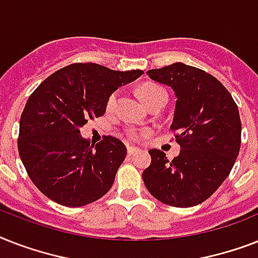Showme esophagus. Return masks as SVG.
I'll list each match as a JSON object with an SVG mask.
<instances>
[{"label":"esophagus","mask_w":258,"mask_h":258,"mask_svg":"<svg viewBox=\"0 0 258 258\" xmlns=\"http://www.w3.org/2000/svg\"><path fill=\"white\" fill-rule=\"evenodd\" d=\"M141 150L138 149V147H133V146H128L127 147V153H128V155H135L137 153H139Z\"/></svg>","instance_id":"34e87169"}]
</instances>
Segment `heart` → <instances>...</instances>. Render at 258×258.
Returning <instances> with one entry per match:
<instances>
[{
	"label": "heart",
	"instance_id": "heart-1",
	"mask_svg": "<svg viewBox=\"0 0 258 258\" xmlns=\"http://www.w3.org/2000/svg\"><path fill=\"white\" fill-rule=\"evenodd\" d=\"M139 93H141L142 99H143L147 104H150V103H151L153 100H155L157 97L162 96V95H166V91L162 88V87L155 86V84H146V86L141 87ZM166 96H167V95H166ZM116 97H117L116 93H112V95L109 96L108 107H112V105L115 104ZM138 137H139V135H138L137 133H133V138H138Z\"/></svg>",
	"mask_w": 258,
	"mask_h": 258
}]
</instances>
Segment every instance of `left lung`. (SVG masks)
Here are the masks:
<instances>
[{
    "instance_id": "8db88e82",
    "label": "left lung",
    "mask_w": 258,
    "mask_h": 258,
    "mask_svg": "<svg viewBox=\"0 0 258 258\" xmlns=\"http://www.w3.org/2000/svg\"><path fill=\"white\" fill-rule=\"evenodd\" d=\"M147 75L174 91L170 128L178 133L182 150L172 161L161 150H150L143 182L163 204L191 208L208 200L233 169L241 146L240 112L228 89L196 67L174 62Z\"/></svg>"
}]
</instances>
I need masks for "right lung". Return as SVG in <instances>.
I'll return each mask as SVG.
<instances>
[{
	"instance_id": "right-lung-1",
	"label": "right lung",
	"mask_w": 258,
	"mask_h": 258,
	"mask_svg": "<svg viewBox=\"0 0 258 258\" xmlns=\"http://www.w3.org/2000/svg\"><path fill=\"white\" fill-rule=\"evenodd\" d=\"M142 75L76 62L50 75L30 95L20 119L18 153L32 182L49 200L79 208L108 192L127 149L113 137L91 145L80 128L104 115L119 87Z\"/></svg>"
}]
</instances>
